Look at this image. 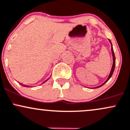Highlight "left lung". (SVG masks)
<instances>
[{
  "label": "left lung",
  "mask_w": 130,
  "mask_h": 130,
  "mask_svg": "<svg viewBox=\"0 0 130 130\" xmlns=\"http://www.w3.org/2000/svg\"><path fill=\"white\" fill-rule=\"evenodd\" d=\"M109 41L110 42V44H111V51H112V57H113V64H112V68H111V71H110V74H109V75L108 77H107V80H106L103 83V84H101V85L98 86V87H95V88H99V87H101V86H103V85H104L105 84H106V83L108 81L109 79H110V77H112V74H113V71H114V69H115V66H116V57H115V54H114V52H113V47H112V45L111 41H110V40H109Z\"/></svg>",
  "instance_id": "obj_1"
}]
</instances>
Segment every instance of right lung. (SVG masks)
<instances>
[{
	"label": "right lung",
	"mask_w": 130,
	"mask_h": 130,
	"mask_svg": "<svg viewBox=\"0 0 130 130\" xmlns=\"http://www.w3.org/2000/svg\"><path fill=\"white\" fill-rule=\"evenodd\" d=\"M48 79H49V78H48ZM48 79L46 80H45V82H43V83H45V82H46V81H47V80H48ZM43 83H42V84H43ZM24 86H26V85H24Z\"/></svg>",
	"instance_id": "1"
}]
</instances>
